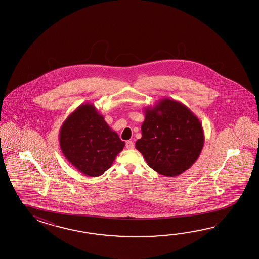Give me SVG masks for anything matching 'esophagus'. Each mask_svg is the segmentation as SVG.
I'll return each instance as SVG.
<instances>
[{
	"label": "esophagus",
	"mask_w": 259,
	"mask_h": 259,
	"mask_svg": "<svg viewBox=\"0 0 259 259\" xmlns=\"http://www.w3.org/2000/svg\"><path fill=\"white\" fill-rule=\"evenodd\" d=\"M126 147H127V149H128V150L133 149L134 148V143H133V142H132V141H127V142H126Z\"/></svg>",
	"instance_id": "1"
}]
</instances>
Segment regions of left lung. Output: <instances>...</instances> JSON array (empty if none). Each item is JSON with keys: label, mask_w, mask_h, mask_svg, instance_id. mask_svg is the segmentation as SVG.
Here are the masks:
<instances>
[{"label": "left lung", "mask_w": 259, "mask_h": 259, "mask_svg": "<svg viewBox=\"0 0 259 259\" xmlns=\"http://www.w3.org/2000/svg\"><path fill=\"white\" fill-rule=\"evenodd\" d=\"M143 111L142 138L135 147L149 166L166 177L188 170L204 147V128L198 117L186 105L169 98Z\"/></svg>", "instance_id": "left-lung-1"}]
</instances>
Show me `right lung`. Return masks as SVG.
<instances>
[{"label": "right lung", "mask_w": 259, "mask_h": 259, "mask_svg": "<svg viewBox=\"0 0 259 259\" xmlns=\"http://www.w3.org/2000/svg\"><path fill=\"white\" fill-rule=\"evenodd\" d=\"M59 143L66 159L89 177L100 176L109 169L125 146L90 103L79 105L63 122Z\"/></svg>", "instance_id": "right-lung-1"}]
</instances>
